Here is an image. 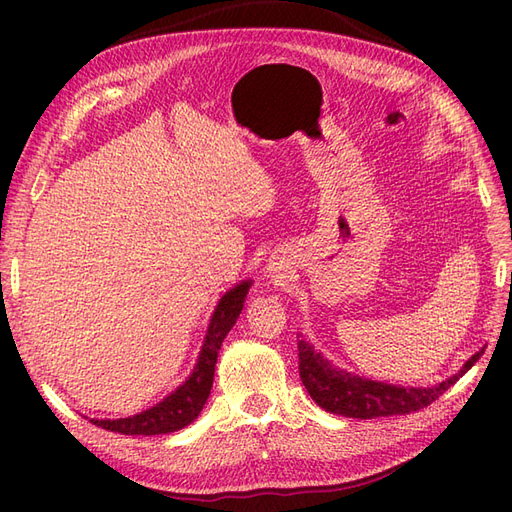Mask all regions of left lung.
Returning <instances> with one entry per match:
<instances>
[{
	"label": "left lung",
	"instance_id": "1",
	"mask_svg": "<svg viewBox=\"0 0 512 512\" xmlns=\"http://www.w3.org/2000/svg\"><path fill=\"white\" fill-rule=\"evenodd\" d=\"M512 280V273H510ZM480 359L476 352L472 359L463 365L459 374L448 378L429 389H404L384 382L365 380L359 376L346 374L331 367L307 342H299V376L305 389L320 408L333 414L350 418H378L393 414H410L433 404L444 391L466 374V371Z\"/></svg>",
	"mask_w": 512,
	"mask_h": 512
}]
</instances>
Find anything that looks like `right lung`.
I'll return each mask as SVG.
<instances>
[{
	"label": "right lung",
	"instance_id": "right-lung-1",
	"mask_svg": "<svg viewBox=\"0 0 512 512\" xmlns=\"http://www.w3.org/2000/svg\"><path fill=\"white\" fill-rule=\"evenodd\" d=\"M247 290H250V282H243L230 292H226L220 299L218 309L213 312L209 333L203 350H200L194 374L185 380V384H181L175 393H170L158 406H153L136 416L117 418V421L91 423L108 431L126 433V436H158V433H173L188 427L200 414V410H203L205 401L211 393L213 371L215 363H218L220 346L228 331L232 329V324L237 322L241 314Z\"/></svg>",
	"mask_w": 512,
	"mask_h": 512
}]
</instances>
